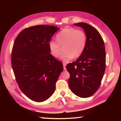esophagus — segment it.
I'll list each match as a JSON object with an SVG mask.
<instances>
[{"mask_svg": "<svg viewBox=\"0 0 121 121\" xmlns=\"http://www.w3.org/2000/svg\"><path fill=\"white\" fill-rule=\"evenodd\" d=\"M66 63H63V66H64V70H66Z\"/></svg>", "mask_w": 121, "mask_h": 121, "instance_id": "34e87169", "label": "esophagus"}]
</instances>
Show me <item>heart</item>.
Here are the masks:
<instances>
[{"label":"heart","instance_id":"heart-1","mask_svg":"<svg viewBox=\"0 0 121 121\" xmlns=\"http://www.w3.org/2000/svg\"><path fill=\"white\" fill-rule=\"evenodd\" d=\"M56 40H50L48 43L50 54L54 57H58L61 53V46H63L64 52L60 59L65 62L81 56L87 43L85 33L72 27L63 29L56 34Z\"/></svg>","mask_w":121,"mask_h":121}]
</instances>
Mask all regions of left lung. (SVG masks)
I'll use <instances>...</instances> for the list:
<instances>
[{
  "label": "left lung",
  "instance_id": "obj_1",
  "mask_svg": "<svg viewBox=\"0 0 121 121\" xmlns=\"http://www.w3.org/2000/svg\"><path fill=\"white\" fill-rule=\"evenodd\" d=\"M82 27L87 36L84 52L75 61L68 64L69 88L77 96H92L99 87L105 69L106 54L104 40L99 32L85 23L74 24Z\"/></svg>",
  "mask_w": 121,
  "mask_h": 121
}]
</instances>
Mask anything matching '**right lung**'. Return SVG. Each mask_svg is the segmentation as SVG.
I'll return each instance as SVG.
<instances>
[{"mask_svg": "<svg viewBox=\"0 0 121 121\" xmlns=\"http://www.w3.org/2000/svg\"><path fill=\"white\" fill-rule=\"evenodd\" d=\"M60 29L37 25L24 29L14 42L11 61L20 89L30 99L41 102L53 93L63 70L61 61L50 54L48 43Z\"/></svg>", "mask_w": 121, "mask_h": 121, "instance_id": "add662e5", "label": "right lung"}]
</instances>
